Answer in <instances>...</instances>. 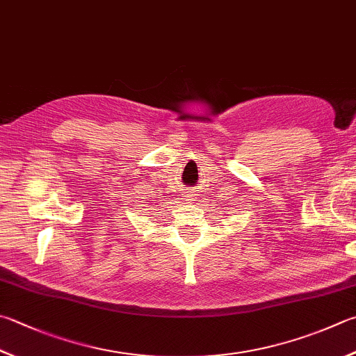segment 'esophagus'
Listing matches in <instances>:
<instances>
[{
	"mask_svg": "<svg viewBox=\"0 0 356 356\" xmlns=\"http://www.w3.org/2000/svg\"><path fill=\"white\" fill-rule=\"evenodd\" d=\"M184 197H186V201H189V203H193V201L197 200L198 193H197L195 191H187V192L184 193Z\"/></svg>",
	"mask_w": 356,
	"mask_h": 356,
	"instance_id": "obj_1",
	"label": "esophagus"
}]
</instances>
